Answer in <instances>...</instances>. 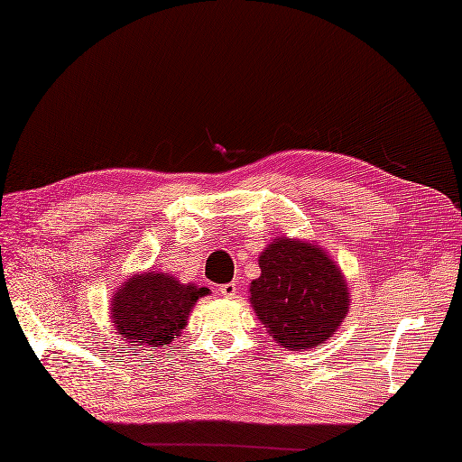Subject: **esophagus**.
Wrapping results in <instances>:
<instances>
[{
	"mask_svg": "<svg viewBox=\"0 0 462 462\" xmlns=\"http://www.w3.org/2000/svg\"><path fill=\"white\" fill-rule=\"evenodd\" d=\"M220 293L226 298V300H232L234 296H236V283L234 282H228V283H222L220 286Z\"/></svg>",
	"mask_w": 462,
	"mask_h": 462,
	"instance_id": "esophagus-1",
	"label": "esophagus"
}]
</instances>
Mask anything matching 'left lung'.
<instances>
[{"mask_svg": "<svg viewBox=\"0 0 462 462\" xmlns=\"http://www.w3.org/2000/svg\"><path fill=\"white\" fill-rule=\"evenodd\" d=\"M248 298L262 326L290 351H308L337 331L351 306L347 280L326 248L278 236L258 258Z\"/></svg>", "mask_w": 462, "mask_h": 462, "instance_id": "8db88e82", "label": "left lung"}]
</instances>
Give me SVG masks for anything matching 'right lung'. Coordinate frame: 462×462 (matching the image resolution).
<instances>
[{
	"mask_svg": "<svg viewBox=\"0 0 462 462\" xmlns=\"http://www.w3.org/2000/svg\"><path fill=\"white\" fill-rule=\"evenodd\" d=\"M208 293V288L182 283L166 272L131 273L111 296L109 319L129 347L164 349L189 326L196 301Z\"/></svg>",
	"mask_w": 462,
	"mask_h": 462,
	"instance_id": "obj_1",
	"label": "right lung"
}]
</instances>
